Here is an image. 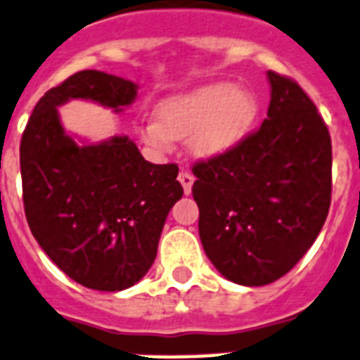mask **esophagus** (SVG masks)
<instances>
[{"label": "esophagus", "instance_id": "34e87169", "mask_svg": "<svg viewBox=\"0 0 360 360\" xmlns=\"http://www.w3.org/2000/svg\"><path fill=\"white\" fill-rule=\"evenodd\" d=\"M179 183L183 185V190H185V194L188 195L192 192V185H194V175L190 174V172H181L179 174Z\"/></svg>", "mask_w": 360, "mask_h": 360}]
</instances>
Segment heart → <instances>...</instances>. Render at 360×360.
Listing matches in <instances>:
<instances>
[{
  "instance_id": "1",
  "label": "heart",
  "mask_w": 360,
  "mask_h": 360,
  "mask_svg": "<svg viewBox=\"0 0 360 360\" xmlns=\"http://www.w3.org/2000/svg\"><path fill=\"white\" fill-rule=\"evenodd\" d=\"M256 115L255 93L231 82L210 84L162 102L159 119L144 120L139 135L157 153L172 152L175 141L190 139L194 155L216 159L247 137Z\"/></svg>"
}]
</instances>
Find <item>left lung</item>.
Here are the masks:
<instances>
[{
  "label": "left lung",
  "instance_id": "8db88e82",
  "mask_svg": "<svg viewBox=\"0 0 360 360\" xmlns=\"http://www.w3.org/2000/svg\"><path fill=\"white\" fill-rule=\"evenodd\" d=\"M267 119L234 150L192 168L199 238L214 267L258 288L289 273L331 203V137L295 80L267 71Z\"/></svg>",
  "mask_w": 360,
  "mask_h": 360
}]
</instances>
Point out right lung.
I'll list each match as a JSON object with an SVG mask.
<instances>
[{
	"instance_id": "right-lung-1",
	"label": "right lung",
	"mask_w": 360,
	"mask_h": 360,
	"mask_svg": "<svg viewBox=\"0 0 360 360\" xmlns=\"http://www.w3.org/2000/svg\"><path fill=\"white\" fill-rule=\"evenodd\" d=\"M139 86L102 71H80L41 96L21 137L23 205L44 252L84 288L122 291L157 256L166 216L183 198L177 165L144 161L126 135L80 144L58 108L84 98L122 111Z\"/></svg>"
}]
</instances>
